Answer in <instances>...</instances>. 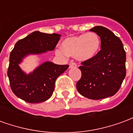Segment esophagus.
I'll use <instances>...</instances> for the list:
<instances>
[{
	"label": "esophagus",
	"mask_w": 133,
	"mask_h": 133,
	"mask_svg": "<svg viewBox=\"0 0 133 133\" xmlns=\"http://www.w3.org/2000/svg\"><path fill=\"white\" fill-rule=\"evenodd\" d=\"M70 68H76L77 67V64L74 63V62H71L70 63Z\"/></svg>",
	"instance_id": "esophagus-1"
}]
</instances>
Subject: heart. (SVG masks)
<instances>
[{
	"label": "heart",
	"instance_id": "heart-1",
	"mask_svg": "<svg viewBox=\"0 0 133 133\" xmlns=\"http://www.w3.org/2000/svg\"><path fill=\"white\" fill-rule=\"evenodd\" d=\"M101 48V40L97 33H83L65 39L62 48L56 50V53L63 58L75 57L80 61H87L95 58Z\"/></svg>",
	"mask_w": 133,
	"mask_h": 133
}]
</instances>
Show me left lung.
Segmentation results:
<instances>
[{"label": "left lung", "instance_id": "left-lung-1", "mask_svg": "<svg viewBox=\"0 0 133 133\" xmlns=\"http://www.w3.org/2000/svg\"><path fill=\"white\" fill-rule=\"evenodd\" d=\"M100 36L101 50L95 58L81 63V78L76 84L79 93L92 100L114 95L126 75V54L120 39L103 26L90 29Z\"/></svg>", "mask_w": 133, "mask_h": 133}]
</instances>
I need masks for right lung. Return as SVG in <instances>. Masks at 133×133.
Segmentation results:
<instances>
[{"label":"right lung","instance_id":"right-lung-1","mask_svg":"<svg viewBox=\"0 0 133 133\" xmlns=\"http://www.w3.org/2000/svg\"><path fill=\"white\" fill-rule=\"evenodd\" d=\"M61 35L35 31L19 40L10 54L8 76L13 92L18 98L29 103L44 102L52 95L55 82L68 65H56L45 62L28 75L23 72L18 64L25 55L40 54L53 50Z\"/></svg>","mask_w":133,"mask_h":133}]
</instances>
